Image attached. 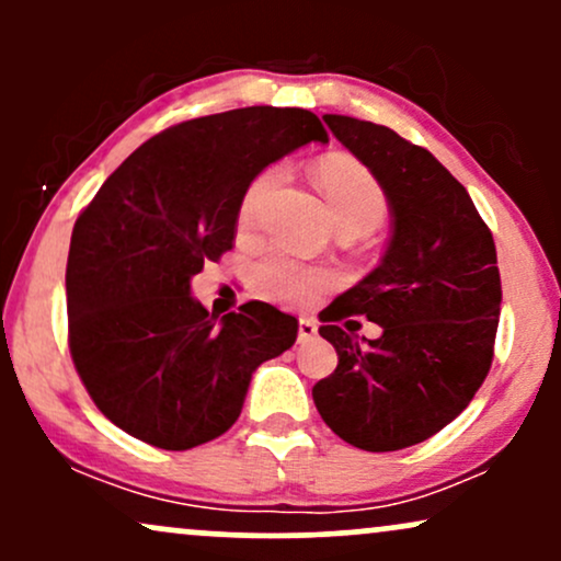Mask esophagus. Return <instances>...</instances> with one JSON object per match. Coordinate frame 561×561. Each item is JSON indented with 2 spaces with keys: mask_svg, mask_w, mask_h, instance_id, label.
I'll use <instances>...</instances> for the list:
<instances>
[{
  "mask_svg": "<svg viewBox=\"0 0 561 561\" xmlns=\"http://www.w3.org/2000/svg\"><path fill=\"white\" fill-rule=\"evenodd\" d=\"M317 332H319V327H317V321H313V319L302 317L298 321V343H308V340L317 337Z\"/></svg>",
  "mask_w": 561,
  "mask_h": 561,
  "instance_id": "34e87169",
  "label": "esophagus"
}]
</instances>
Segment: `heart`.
Masks as SVG:
<instances>
[{
  "label": "heart",
  "instance_id": "heart-1",
  "mask_svg": "<svg viewBox=\"0 0 561 561\" xmlns=\"http://www.w3.org/2000/svg\"><path fill=\"white\" fill-rule=\"evenodd\" d=\"M321 195L327 199V208L337 227H356L362 231H371L382 224L388 214V197L382 186L364 165L347 158H327L321 160L313 171ZM285 179L282 165L261 171L253 182L248 184L240 205V224L253 227L255 218L261 216L263 205L272 197V192ZM255 287L263 298L279 302H293V306H308L334 285V274L327 268L302 266V263L285 259V255H268L255 266Z\"/></svg>",
  "mask_w": 561,
  "mask_h": 561
}]
</instances>
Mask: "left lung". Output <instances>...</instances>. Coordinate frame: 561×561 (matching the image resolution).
Masks as SVG:
<instances>
[{
    "instance_id": "1",
    "label": "left lung",
    "mask_w": 561,
    "mask_h": 561,
    "mask_svg": "<svg viewBox=\"0 0 561 561\" xmlns=\"http://www.w3.org/2000/svg\"><path fill=\"white\" fill-rule=\"evenodd\" d=\"M324 124L382 186L392 234L375 272L319 317L337 369L313 385V403L351 446L401 450L440 433L485 382L501 311L493 234L424 147L371 121L324 115ZM353 312L383 334L345 333L339 321Z\"/></svg>"
}]
</instances>
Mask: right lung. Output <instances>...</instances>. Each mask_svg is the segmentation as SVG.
<instances>
[{"mask_svg": "<svg viewBox=\"0 0 561 561\" xmlns=\"http://www.w3.org/2000/svg\"><path fill=\"white\" fill-rule=\"evenodd\" d=\"M330 141L311 111L255 105L147 139L76 218L66 268L68 345L115 427L165 450L224 435L250 377L298 337V319L250 300L214 317L192 276L231 250L242 195L268 163Z\"/></svg>", "mask_w": 561, "mask_h": 561, "instance_id": "obj_1", "label": "right lung"}]
</instances>
